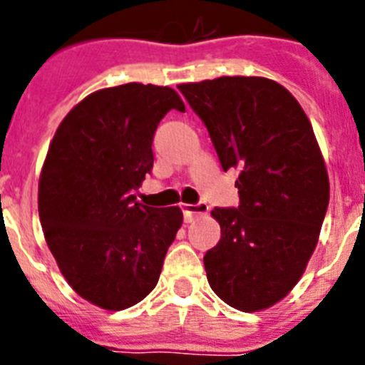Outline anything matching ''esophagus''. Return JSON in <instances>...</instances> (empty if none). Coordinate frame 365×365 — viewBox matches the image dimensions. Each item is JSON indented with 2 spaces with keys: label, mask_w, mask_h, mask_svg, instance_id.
Here are the masks:
<instances>
[{
  "label": "esophagus",
  "mask_w": 365,
  "mask_h": 365,
  "mask_svg": "<svg viewBox=\"0 0 365 365\" xmlns=\"http://www.w3.org/2000/svg\"><path fill=\"white\" fill-rule=\"evenodd\" d=\"M210 206L206 203H197V205H182V212H183V219L185 222H192L197 215H205L208 213Z\"/></svg>",
  "instance_id": "1"
}]
</instances>
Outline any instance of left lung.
<instances>
[{
    "mask_svg": "<svg viewBox=\"0 0 365 365\" xmlns=\"http://www.w3.org/2000/svg\"><path fill=\"white\" fill-rule=\"evenodd\" d=\"M178 90L208 128L224 171H238V208L212 210L220 240L203 257L210 288L238 311H263L300 281L329 206L312 125L267 77L224 76Z\"/></svg>",
    "mask_w": 365,
    "mask_h": 365,
    "instance_id": "obj_1",
    "label": "left lung"
}]
</instances>
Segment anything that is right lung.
I'll return each mask as SVG.
<instances>
[{"label":"right lung","mask_w":365,"mask_h":365,"mask_svg":"<svg viewBox=\"0 0 365 365\" xmlns=\"http://www.w3.org/2000/svg\"><path fill=\"white\" fill-rule=\"evenodd\" d=\"M185 113L173 88L128 83L73 106L49 145L38 182L47 247L73 292L108 311L148 295L183 222L178 206L135 201L153 168L157 125Z\"/></svg>","instance_id":"add662e5"}]
</instances>
